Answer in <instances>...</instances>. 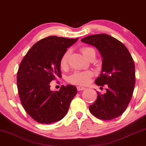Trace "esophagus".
I'll return each instance as SVG.
<instances>
[{
  "instance_id": "1",
  "label": "esophagus",
  "mask_w": 146,
  "mask_h": 146,
  "mask_svg": "<svg viewBox=\"0 0 146 146\" xmlns=\"http://www.w3.org/2000/svg\"><path fill=\"white\" fill-rule=\"evenodd\" d=\"M77 89L78 91H83V90H85V87H83V86H77Z\"/></svg>"
}]
</instances>
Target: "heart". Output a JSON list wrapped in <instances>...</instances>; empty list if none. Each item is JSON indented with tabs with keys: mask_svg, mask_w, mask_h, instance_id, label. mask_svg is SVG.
<instances>
[{
	"mask_svg": "<svg viewBox=\"0 0 146 146\" xmlns=\"http://www.w3.org/2000/svg\"><path fill=\"white\" fill-rule=\"evenodd\" d=\"M81 51L83 55L89 59L91 55H96V51L93 48L89 46H83L81 48ZM70 55L69 50H66L61 56L59 61V65L61 69H65L68 66V61ZM93 73L91 71H77L73 73L71 75L68 77L67 80L69 83L75 85H86L91 80V78L93 77Z\"/></svg>",
	"mask_w": 146,
	"mask_h": 146,
	"instance_id": "obj_1",
	"label": "heart"
}]
</instances>
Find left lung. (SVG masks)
Segmentation results:
<instances>
[{
  "label": "left lung",
  "instance_id": "obj_1",
  "mask_svg": "<svg viewBox=\"0 0 146 146\" xmlns=\"http://www.w3.org/2000/svg\"><path fill=\"white\" fill-rule=\"evenodd\" d=\"M98 48L102 58V73L95 81L107 85L106 93L98 96L89 109L98 119L111 120L119 117L127 108L135 83V64L126 46L107 34H97L81 40Z\"/></svg>",
  "mask_w": 146,
  "mask_h": 146
}]
</instances>
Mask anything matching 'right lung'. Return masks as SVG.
Listing matches in <instances>:
<instances>
[{
	"label": "right lung",
	"instance_id": "right-lung-1",
	"mask_svg": "<svg viewBox=\"0 0 146 146\" xmlns=\"http://www.w3.org/2000/svg\"><path fill=\"white\" fill-rule=\"evenodd\" d=\"M78 38L50 36L36 42L27 52L17 72V88L25 111L40 123H55L67 113L77 90L62 85L51 91L50 81L61 77L59 61L67 48Z\"/></svg>",
	"mask_w": 146,
	"mask_h": 146
}]
</instances>
